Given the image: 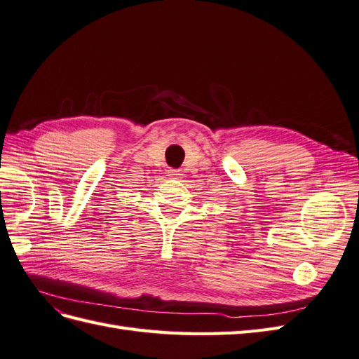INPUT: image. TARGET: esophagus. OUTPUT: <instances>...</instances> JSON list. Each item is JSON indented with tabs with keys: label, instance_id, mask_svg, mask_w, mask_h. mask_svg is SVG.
Instances as JSON below:
<instances>
[{
	"label": "esophagus",
	"instance_id": "obj_1",
	"mask_svg": "<svg viewBox=\"0 0 359 359\" xmlns=\"http://www.w3.org/2000/svg\"><path fill=\"white\" fill-rule=\"evenodd\" d=\"M169 177H172V178H175V180H181L182 178V173L180 172V170H175V169H170L169 172Z\"/></svg>",
	"mask_w": 359,
	"mask_h": 359
}]
</instances>
